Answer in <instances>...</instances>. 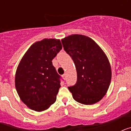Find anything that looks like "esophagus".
<instances>
[{"instance_id": "1", "label": "esophagus", "mask_w": 131, "mask_h": 131, "mask_svg": "<svg viewBox=\"0 0 131 131\" xmlns=\"http://www.w3.org/2000/svg\"><path fill=\"white\" fill-rule=\"evenodd\" d=\"M62 77H63L64 80L66 79V74H63V75H62Z\"/></svg>"}]
</instances>
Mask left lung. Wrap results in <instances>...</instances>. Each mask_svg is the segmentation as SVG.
Returning a JSON list of instances; mask_svg holds the SVG:
<instances>
[{"label": "left lung", "mask_w": 131, "mask_h": 131, "mask_svg": "<svg viewBox=\"0 0 131 131\" xmlns=\"http://www.w3.org/2000/svg\"><path fill=\"white\" fill-rule=\"evenodd\" d=\"M64 50L76 67V84L68 87L73 99L92 105L106 95L112 79V69L107 56L96 42L83 35H71L62 39Z\"/></svg>", "instance_id": "obj_1"}]
</instances>
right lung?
Masks as SVG:
<instances>
[{
    "mask_svg": "<svg viewBox=\"0 0 131 131\" xmlns=\"http://www.w3.org/2000/svg\"><path fill=\"white\" fill-rule=\"evenodd\" d=\"M62 48L59 39H45L31 45L18 65L15 86L21 100L36 112L46 110L56 100L60 75L52 60Z\"/></svg>",
    "mask_w": 131,
    "mask_h": 131,
    "instance_id": "add662e5",
    "label": "right lung"
}]
</instances>
